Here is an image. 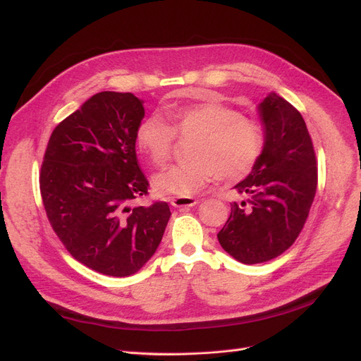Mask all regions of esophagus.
Here are the masks:
<instances>
[{
	"label": "esophagus",
	"instance_id": "1",
	"mask_svg": "<svg viewBox=\"0 0 361 361\" xmlns=\"http://www.w3.org/2000/svg\"><path fill=\"white\" fill-rule=\"evenodd\" d=\"M171 204L174 207H179V209H187V207H192L197 204V200L192 197H176L171 200Z\"/></svg>",
	"mask_w": 361,
	"mask_h": 361
}]
</instances>
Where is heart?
I'll return each instance as SVG.
<instances>
[{"label": "heart", "mask_w": 361, "mask_h": 361, "mask_svg": "<svg viewBox=\"0 0 361 361\" xmlns=\"http://www.w3.org/2000/svg\"><path fill=\"white\" fill-rule=\"evenodd\" d=\"M170 125L159 116L145 118L135 143L154 166H164L173 152L174 134L194 137L191 161L174 166L154 179V190L166 197H191L215 176L238 180L255 167L264 149V129L255 118L224 104L204 102L166 110Z\"/></svg>", "instance_id": "b5f03b06"}]
</instances>
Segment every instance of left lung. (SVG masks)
Masks as SVG:
<instances>
[{
  "instance_id": "8db88e82",
  "label": "left lung",
  "mask_w": 361,
  "mask_h": 361,
  "mask_svg": "<svg viewBox=\"0 0 361 361\" xmlns=\"http://www.w3.org/2000/svg\"><path fill=\"white\" fill-rule=\"evenodd\" d=\"M264 149L248 176L235 185L243 202L231 203V216L218 243L245 265L264 264L295 243L318 185V169L307 126L297 108L271 92L257 105Z\"/></svg>"
}]
</instances>
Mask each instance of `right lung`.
Returning a JSON list of instances; mask_svg holds the SVG:
<instances>
[{
  "instance_id": "obj_1",
  "label": "right lung",
  "mask_w": 361,
  "mask_h": 361,
  "mask_svg": "<svg viewBox=\"0 0 361 361\" xmlns=\"http://www.w3.org/2000/svg\"><path fill=\"white\" fill-rule=\"evenodd\" d=\"M143 117V101L133 93H96L52 130L42 164L54 232L76 260L105 276L143 268L171 215L166 202L128 206L149 187L135 154Z\"/></svg>"
}]
</instances>
